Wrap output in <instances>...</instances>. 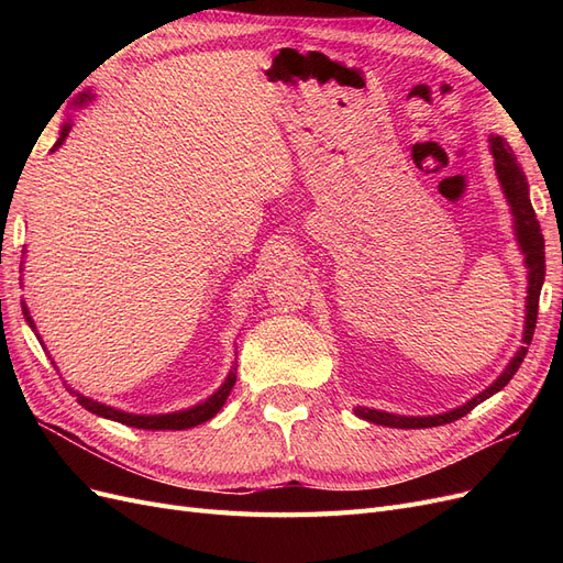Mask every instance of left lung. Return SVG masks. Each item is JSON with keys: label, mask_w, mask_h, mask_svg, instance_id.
Returning <instances> with one entry per match:
<instances>
[{"label": "left lung", "mask_w": 563, "mask_h": 563, "mask_svg": "<svg viewBox=\"0 0 563 563\" xmlns=\"http://www.w3.org/2000/svg\"><path fill=\"white\" fill-rule=\"evenodd\" d=\"M488 150L493 155V166H496V176L500 180L503 195L509 203V213H512V223H515V236L519 251L523 255V265H526V317H523V338H521V347L517 354L509 360L505 371L500 376L493 380L486 389H482L479 395L465 401L463 406H455L446 413H434V416H399V413H387L378 411V408H366V406H356L354 413L356 418H364L373 424H383V428H399V430H422V428H439V424L453 422L457 418L467 416L474 406H479L488 397L500 391L509 380L515 378V373L519 371L523 356L528 352V345L533 340L536 331V319H538V300H540V288L544 282V240L540 232V223L536 218V211L531 207V197H528V180L521 172V166L517 164V157L512 147L507 145L503 135L490 133L488 135Z\"/></svg>", "instance_id": "8db88e82"}]
</instances>
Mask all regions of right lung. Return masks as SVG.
<instances>
[{
    "mask_svg": "<svg viewBox=\"0 0 563 563\" xmlns=\"http://www.w3.org/2000/svg\"><path fill=\"white\" fill-rule=\"evenodd\" d=\"M93 98H96V96H93L89 89L81 91V93L75 98L73 108H87ZM70 129H73V119H67V122L60 126V135H58V141L54 143V147H51V152H56V150L65 143V139H67V133H70ZM23 253H25V251H23ZM23 317H25V321L30 323V329L35 331L37 340L42 343V338H40V333H37V329H35V319L30 317V310H27L25 300H23ZM42 347H44V343H42ZM234 383H236V364H232V368H230V373H228V378L223 380V385H220V387L213 391V395H211L209 399H203V401H199V404H195V406H190V408H183V411L155 413V416H147V413H126V411H122V408L100 404V401H96V399H91V397H84V395H79V391L73 389V387H67V389H70V395H75V397H77V404L87 408V411H91V413H96V416H100V418L122 422V424H126V428H139V430H190V428H197V424H201V422L211 420V418L220 411V408H223V404L228 401Z\"/></svg>",
    "mask_w": 563,
    "mask_h": 563,
    "instance_id": "obj_1",
    "label": "right lung"
}]
</instances>
